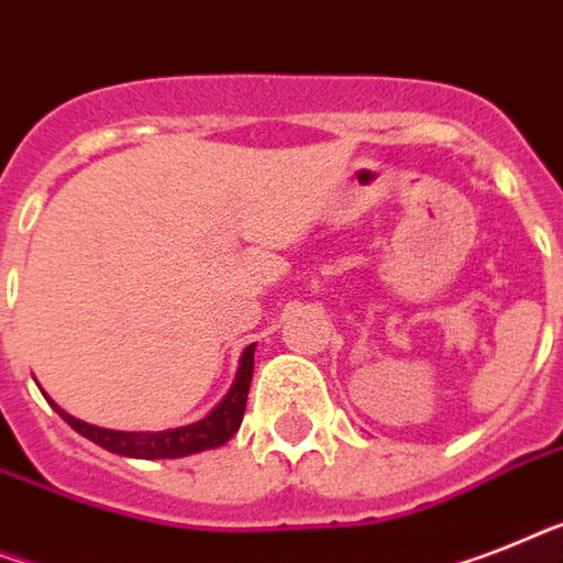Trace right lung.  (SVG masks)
<instances>
[{"instance_id": "1", "label": "right lung", "mask_w": 563, "mask_h": 563, "mask_svg": "<svg viewBox=\"0 0 563 563\" xmlns=\"http://www.w3.org/2000/svg\"><path fill=\"white\" fill-rule=\"evenodd\" d=\"M253 354L255 345L244 347V354L239 360V371H235V379H232L230 391L224 394V399L218 402L209 415H203L201 420L189 422V426H178V429L166 431H114V429H100V426H91V422H82L77 417H71L68 411L48 399L51 408L63 417L68 426H71L77 434H82L86 440L97 443L100 449L111 454H120V457H137V460H175V457H189V454L209 452V449H218L224 445L227 440L239 431L241 420H244V408H247V394H250V379H253Z\"/></svg>"}]
</instances>
